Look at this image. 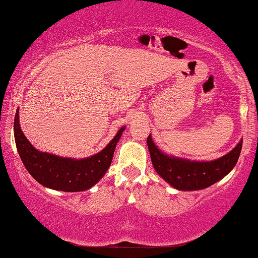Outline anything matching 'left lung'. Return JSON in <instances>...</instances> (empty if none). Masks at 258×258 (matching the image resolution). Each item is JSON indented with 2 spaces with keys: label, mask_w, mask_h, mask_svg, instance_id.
<instances>
[{
  "label": "left lung",
  "mask_w": 258,
  "mask_h": 258,
  "mask_svg": "<svg viewBox=\"0 0 258 258\" xmlns=\"http://www.w3.org/2000/svg\"><path fill=\"white\" fill-rule=\"evenodd\" d=\"M242 142L232 151L211 162H194L164 155L148 137V146L156 171L169 184L180 190H199L216 183L232 170L239 158Z\"/></svg>",
  "instance_id": "8db88e82"
}]
</instances>
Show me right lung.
Segmentation results:
<instances>
[{"instance_id": "1", "label": "right lung", "mask_w": 258, "mask_h": 258, "mask_svg": "<svg viewBox=\"0 0 258 258\" xmlns=\"http://www.w3.org/2000/svg\"><path fill=\"white\" fill-rule=\"evenodd\" d=\"M125 127L102 151L84 159L63 158L40 152L28 142L19 123V110L14 119V136L18 152L29 174L44 187L61 191H82L96 184L108 170L114 150Z\"/></svg>"}]
</instances>
